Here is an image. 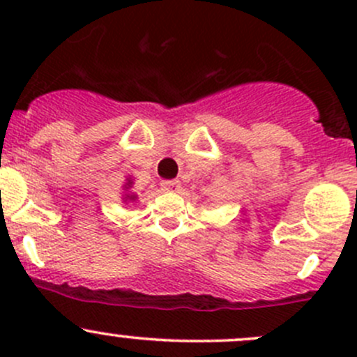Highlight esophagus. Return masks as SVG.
<instances>
[{
	"label": "esophagus",
	"mask_w": 357,
	"mask_h": 357,
	"mask_svg": "<svg viewBox=\"0 0 357 357\" xmlns=\"http://www.w3.org/2000/svg\"><path fill=\"white\" fill-rule=\"evenodd\" d=\"M160 185L165 192H179V188H181V183H179L178 179H165Z\"/></svg>",
	"instance_id": "34e87169"
}]
</instances>
